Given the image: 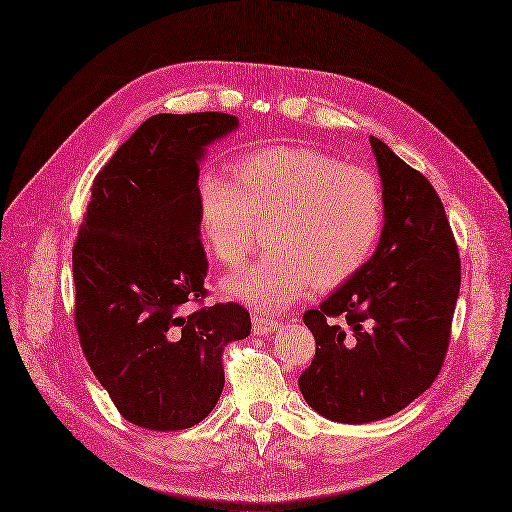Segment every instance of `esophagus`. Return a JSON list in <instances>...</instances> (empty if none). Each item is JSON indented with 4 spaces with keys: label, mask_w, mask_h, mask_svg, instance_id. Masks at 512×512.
Returning a JSON list of instances; mask_svg holds the SVG:
<instances>
[{
    "label": "esophagus",
    "mask_w": 512,
    "mask_h": 512,
    "mask_svg": "<svg viewBox=\"0 0 512 512\" xmlns=\"http://www.w3.org/2000/svg\"><path fill=\"white\" fill-rule=\"evenodd\" d=\"M278 327H280V320H276V318L261 316V314L253 316V333H257V335L274 333Z\"/></svg>",
    "instance_id": "esophagus-1"
}]
</instances>
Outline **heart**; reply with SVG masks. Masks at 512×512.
<instances>
[{"label":"heart","instance_id":"1","mask_svg":"<svg viewBox=\"0 0 512 512\" xmlns=\"http://www.w3.org/2000/svg\"><path fill=\"white\" fill-rule=\"evenodd\" d=\"M234 181L204 173L198 227L211 253L236 268L268 221L266 251L223 280L232 297L263 310L291 304L312 282L335 289L365 268L384 225V192L367 168L304 145L253 149L232 166Z\"/></svg>","mask_w":512,"mask_h":512}]
</instances>
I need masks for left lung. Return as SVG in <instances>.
I'll return each instance as SVG.
<instances>
[{"label":"left lung","mask_w":512,"mask_h":512,"mask_svg":"<svg viewBox=\"0 0 512 512\" xmlns=\"http://www.w3.org/2000/svg\"><path fill=\"white\" fill-rule=\"evenodd\" d=\"M369 141L384 192L380 244L361 272L304 314L316 354L299 390L342 424L388 418L437 380L462 278L439 194L386 143Z\"/></svg>","instance_id":"obj_1"}]
</instances>
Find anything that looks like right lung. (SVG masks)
I'll return each instance as SVG.
<instances>
[{"label":"right lung","instance_id":"1","mask_svg":"<svg viewBox=\"0 0 512 512\" xmlns=\"http://www.w3.org/2000/svg\"><path fill=\"white\" fill-rule=\"evenodd\" d=\"M238 128L221 111L158 113L92 183L73 244L75 329L124 420L149 430L200 424L217 405L223 348L249 337V310L200 306L208 261L198 227V162Z\"/></svg>","mask_w":512,"mask_h":512}]
</instances>
